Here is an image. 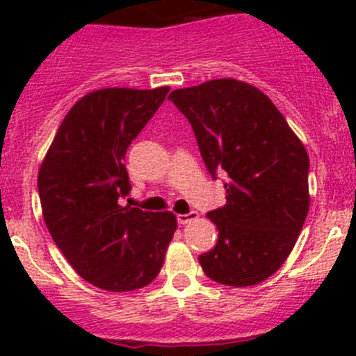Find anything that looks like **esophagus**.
<instances>
[{"label":"esophagus","mask_w":356,"mask_h":356,"mask_svg":"<svg viewBox=\"0 0 356 356\" xmlns=\"http://www.w3.org/2000/svg\"><path fill=\"white\" fill-rule=\"evenodd\" d=\"M197 212H188V213H178L176 216V221L180 222V225H187V222L194 221V219H197Z\"/></svg>","instance_id":"34e87169"}]
</instances>
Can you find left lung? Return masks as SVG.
I'll list each match as a JSON object with an SVG mask.
<instances>
[{"instance_id":"8db88e82","label":"left lung","mask_w":356,"mask_h":356,"mask_svg":"<svg viewBox=\"0 0 356 356\" xmlns=\"http://www.w3.org/2000/svg\"><path fill=\"white\" fill-rule=\"evenodd\" d=\"M213 178L226 172V205L209 212L219 229L200 254L205 275L229 287L257 285L284 266L307 219L308 153L257 87L234 78L172 90Z\"/></svg>"}]
</instances>
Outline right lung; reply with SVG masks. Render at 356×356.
Segmentation results:
<instances>
[{
	"label": "right lung",
	"instance_id": "right-lung-1",
	"mask_svg": "<svg viewBox=\"0 0 356 356\" xmlns=\"http://www.w3.org/2000/svg\"><path fill=\"white\" fill-rule=\"evenodd\" d=\"M169 87L99 89L72 105L39 169L44 222L72 269L103 291L149 285L176 229L171 212L121 205L131 191L124 156Z\"/></svg>",
	"mask_w": 356,
	"mask_h": 356
}]
</instances>
